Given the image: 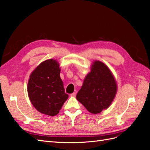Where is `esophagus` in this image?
<instances>
[{"label": "esophagus", "mask_w": 150, "mask_h": 150, "mask_svg": "<svg viewBox=\"0 0 150 150\" xmlns=\"http://www.w3.org/2000/svg\"><path fill=\"white\" fill-rule=\"evenodd\" d=\"M71 96H73V97H75V96H76V93H72V94H71Z\"/></svg>", "instance_id": "34e87169"}]
</instances>
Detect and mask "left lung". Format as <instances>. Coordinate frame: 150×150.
Masks as SVG:
<instances>
[{
    "mask_svg": "<svg viewBox=\"0 0 150 150\" xmlns=\"http://www.w3.org/2000/svg\"><path fill=\"white\" fill-rule=\"evenodd\" d=\"M116 81L109 68L100 61H95L86 76L76 99L93 114L108 108L116 93Z\"/></svg>",
    "mask_w": 150,
    "mask_h": 150,
    "instance_id": "1",
    "label": "left lung"
}]
</instances>
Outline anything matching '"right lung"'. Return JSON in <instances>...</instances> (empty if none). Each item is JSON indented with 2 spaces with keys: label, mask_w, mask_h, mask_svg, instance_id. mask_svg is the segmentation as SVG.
I'll return each mask as SVG.
<instances>
[{
  "label": "right lung",
  "mask_w": 150,
  "mask_h": 150,
  "mask_svg": "<svg viewBox=\"0 0 150 150\" xmlns=\"http://www.w3.org/2000/svg\"><path fill=\"white\" fill-rule=\"evenodd\" d=\"M59 66L54 59L42 62L32 72L28 85L33 105L40 112L51 116L58 114L68 98Z\"/></svg>",
  "instance_id": "obj_1"
}]
</instances>
